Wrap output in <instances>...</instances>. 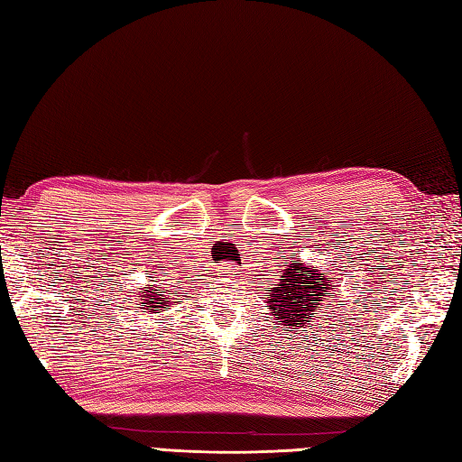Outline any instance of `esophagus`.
<instances>
[{
    "instance_id": "esophagus-1",
    "label": "esophagus",
    "mask_w": 462,
    "mask_h": 462,
    "mask_svg": "<svg viewBox=\"0 0 462 462\" xmlns=\"http://www.w3.org/2000/svg\"><path fill=\"white\" fill-rule=\"evenodd\" d=\"M223 269H225V271H223V273H225V276H227V274H229V276H237V271H235L233 266H227V264H225Z\"/></svg>"
}]
</instances>
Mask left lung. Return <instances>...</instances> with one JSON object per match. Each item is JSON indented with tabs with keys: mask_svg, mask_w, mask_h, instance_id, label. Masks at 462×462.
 Returning <instances> with one entry per match:
<instances>
[{
	"mask_svg": "<svg viewBox=\"0 0 462 462\" xmlns=\"http://www.w3.org/2000/svg\"><path fill=\"white\" fill-rule=\"evenodd\" d=\"M279 284L266 292V304L276 320L299 332L314 318H324V309L334 302V282L314 264L291 261L281 271Z\"/></svg>",
	"mask_w": 462,
	"mask_h": 462,
	"instance_id": "1",
	"label": "left lung"
}]
</instances>
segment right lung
I'll return each instance as SVG.
<instances>
[{"mask_svg": "<svg viewBox=\"0 0 462 462\" xmlns=\"http://www.w3.org/2000/svg\"><path fill=\"white\" fill-rule=\"evenodd\" d=\"M160 286L156 284H146L144 291H140V299H136V302L140 306H136V309H142L144 312H152V314H158L162 309H166L168 304H171V291H168L166 294H162L163 291H158ZM180 300V299H178Z\"/></svg>", "mask_w": 462, "mask_h": 462, "instance_id": "obj_1", "label": "right lung"}]
</instances>
